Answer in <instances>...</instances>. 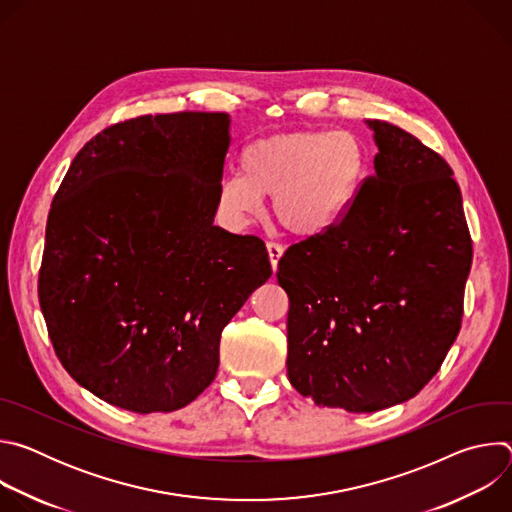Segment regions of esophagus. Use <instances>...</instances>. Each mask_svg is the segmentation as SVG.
<instances>
[{
	"label": "esophagus",
	"instance_id": "obj_1",
	"mask_svg": "<svg viewBox=\"0 0 512 512\" xmlns=\"http://www.w3.org/2000/svg\"><path fill=\"white\" fill-rule=\"evenodd\" d=\"M267 255H269V263H271V269H273V271H277V263H279L281 255H283V247H281L279 243H273V241H269V243H267Z\"/></svg>",
	"mask_w": 512,
	"mask_h": 512
}]
</instances>
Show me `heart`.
<instances>
[{
	"label": "heart",
	"instance_id": "1",
	"mask_svg": "<svg viewBox=\"0 0 512 512\" xmlns=\"http://www.w3.org/2000/svg\"><path fill=\"white\" fill-rule=\"evenodd\" d=\"M241 174L216 188V210L233 229L249 227L271 196L277 221L300 239L334 229L360 192L367 154L348 131H291L249 143Z\"/></svg>",
	"mask_w": 512,
	"mask_h": 512
}]
</instances>
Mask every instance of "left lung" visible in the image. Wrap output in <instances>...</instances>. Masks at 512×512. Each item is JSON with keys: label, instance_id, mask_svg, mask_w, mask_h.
<instances>
[{"label": "left lung", "instance_id": "obj_1", "mask_svg": "<svg viewBox=\"0 0 512 512\" xmlns=\"http://www.w3.org/2000/svg\"><path fill=\"white\" fill-rule=\"evenodd\" d=\"M375 174L328 233L291 245L287 377L320 407L373 413L415 397L454 344L472 239L442 156L379 119Z\"/></svg>", "mask_w": 512, "mask_h": 512}]
</instances>
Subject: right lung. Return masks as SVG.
Masks as SVG:
<instances>
[{
    "label": "right lung",
    "instance_id": "1",
    "mask_svg": "<svg viewBox=\"0 0 512 512\" xmlns=\"http://www.w3.org/2000/svg\"><path fill=\"white\" fill-rule=\"evenodd\" d=\"M227 113L143 115L72 160L38 279L66 373L133 411H176L216 377L223 328L271 277L259 237L214 225Z\"/></svg>",
    "mask_w": 512,
    "mask_h": 512
}]
</instances>
